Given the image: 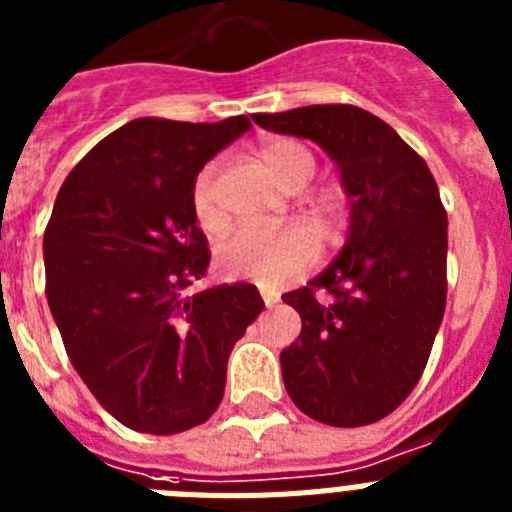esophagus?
Here are the masks:
<instances>
[{
	"label": "esophagus",
	"mask_w": 512,
	"mask_h": 512,
	"mask_svg": "<svg viewBox=\"0 0 512 512\" xmlns=\"http://www.w3.org/2000/svg\"><path fill=\"white\" fill-rule=\"evenodd\" d=\"M260 294H263V302H265V307H276V304H278V294H276V291H270V289H260Z\"/></svg>",
	"instance_id": "34e87169"
}]
</instances>
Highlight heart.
<instances>
[{
  "mask_svg": "<svg viewBox=\"0 0 512 512\" xmlns=\"http://www.w3.org/2000/svg\"><path fill=\"white\" fill-rule=\"evenodd\" d=\"M260 161L270 176L286 190H302L315 174V153L299 140L281 137L260 148ZM192 213L203 229H216L221 223V208L216 197V166H205L192 184ZM312 216L320 226H330L336 208L317 203ZM317 260V239L304 226L283 229H257L239 226L231 231L216 252V265L226 278H247L260 286H278L283 281L307 273Z\"/></svg>",
  "mask_w": 512,
  "mask_h": 512,
  "instance_id": "1",
  "label": "heart"
}]
</instances>
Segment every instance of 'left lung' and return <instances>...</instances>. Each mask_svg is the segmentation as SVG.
Returning a JSON list of instances; mask_svg holds the SVG:
<instances>
[{"label": "left lung", "instance_id": "obj_1", "mask_svg": "<svg viewBox=\"0 0 512 512\" xmlns=\"http://www.w3.org/2000/svg\"><path fill=\"white\" fill-rule=\"evenodd\" d=\"M252 119L328 150L351 197L341 255L283 294L302 317L281 351L283 385L315 422H380L416 388L445 315L448 213L435 176L390 124L351 103Z\"/></svg>", "mask_w": 512, "mask_h": 512}]
</instances>
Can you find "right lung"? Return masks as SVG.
<instances>
[{
  "label": "right lung",
  "mask_w": 512,
  "mask_h": 512,
  "mask_svg": "<svg viewBox=\"0 0 512 512\" xmlns=\"http://www.w3.org/2000/svg\"><path fill=\"white\" fill-rule=\"evenodd\" d=\"M252 127L135 119L64 179L44 234L46 299L72 367L117 422L148 435L205 424L234 343L265 302L252 283L195 291L210 263L192 184Z\"/></svg>",
  "instance_id": "1"
}]
</instances>
